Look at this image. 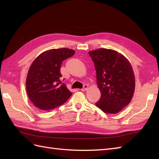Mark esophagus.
<instances>
[{
  "mask_svg": "<svg viewBox=\"0 0 159 159\" xmlns=\"http://www.w3.org/2000/svg\"><path fill=\"white\" fill-rule=\"evenodd\" d=\"M87 88H88V85H85L83 86V88L81 89V90L83 91V92H85V91H86L87 89Z\"/></svg>",
  "mask_w": 159,
  "mask_h": 159,
  "instance_id": "esophagus-1",
  "label": "esophagus"
}]
</instances>
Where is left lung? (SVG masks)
I'll list each match as a JSON object with an SVG mask.
<instances>
[{
    "label": "left lung",
    "instance_id": "1",
    "mask_svg": "<svg viewBox=\"0 0 159 159\" xmlns=\"http://www.w3.org/2000/svg\"><path fill=\"white\" fill-rule=\"evenodd\" d=\"M95 66L101 96L96 105L107 113H117L133 98L135 81L128 60L116 50L100 48L89 52Z\"/></svg>",
    "mask_w": 159,
    "mask_h": 159
}]
</instances>
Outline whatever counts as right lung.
I'll return each instance as SVG.
<instances>
[{
  "mask_svg": "<svg viewBox=\"0 0 159 159\" xmlns=\"http://www.w3.org/2000/svg\"><path fill=\"white\" fill-rule=\"evenodd\" d=\"M74 50L63 48L42 52L34 60L26 80L29 99L38 109L49 111L65 103L72 96L61 80L63 61L72 57Z\"/></svg>",
  "mask_w": 159,
  "mask_h": 159,
  "instance_id": "1",
  "label": "right lung"
}]
</instances>
